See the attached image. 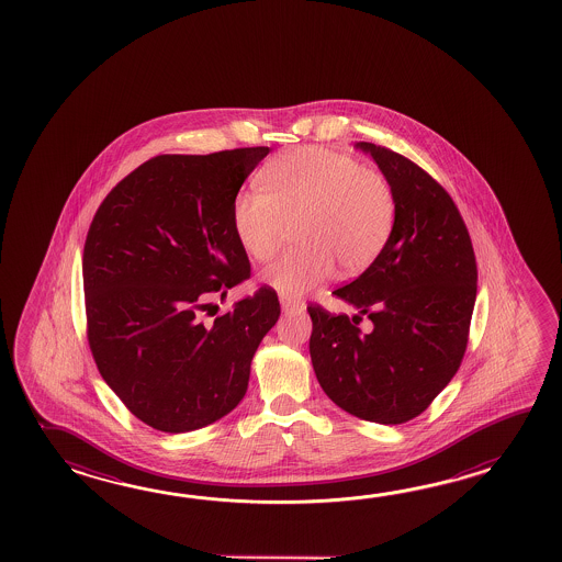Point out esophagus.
Here are the masks:
<instances>
[{"mask_svg":"<svg viewBox=\"0 0 562 562\" xmlns=\"http://www.w3.org/2000/svg\"><path fill=\"white\" fill-rule=\"evenodd\" d=\"M279 303H281V310L283 311L303 310L305 307V303L301 299L289 297V295H281Z\"/></svg>","mask_w":562,"mask_h":562,"instance_id":"esophagus-1","label":"esophagus"}]
</instances>
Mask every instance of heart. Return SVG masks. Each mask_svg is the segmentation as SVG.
<instances>
[{"instance_id": "b5f03b06", "label": "heart", "mask_w": 562, "mask_h": 562, "mask_svg": "<svg viewBox=\"0 0 562 562\" xmlns=\"http://www.w3.org/2000/svg\"><path fill=\"white\" fill-rule=\"evenodd\" d=\"M261 189L235 196L233 228L255 261H269L297 223L301 243L263 271L283 295H301L334 273L353 277L378 261L392 239L397 199L375 168L323 146H301L276 156L259 172Z\"/></svg>"}]
</instances>
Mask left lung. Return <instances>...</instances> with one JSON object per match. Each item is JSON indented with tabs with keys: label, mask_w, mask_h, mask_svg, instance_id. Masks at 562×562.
<instances>
[{
	"label": "left lung",
	"mask_w": 562,
	"mask_h": 562,
	"mask_svg": "<svg viewBox=\"0 0 562 562\" xmlns=\"http://www.w3.org/2000/svg\"><path fill=\"white\" fill-rule=\"evenodd\" d=\"M397 199L392 239L378 261L334 295L358 313L311 303L310 353L323 392L368 422L404 424L454 378L476 301V257L467 223L438 180L406 156L358 143ZM372 322L363 335L358 323Z\"/></svg>",
	"instance_id": "obj_1"
}]
</instances>
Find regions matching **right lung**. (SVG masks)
<instances>
[{"label": "right lung", "instance_id": "obj_1", "mask_svg": "<svg viewBox=\"0 0 562 562\" xmlns=\"http://www.w3.org/2000/svg\"><path fill=\"white\" fill-rule=\"evenodd\" d=\"M267 146L160 155L108 192L86 237V334L110 390L155 430H199L235 409L279 319L261 285L204 323L213 295L251 277L233 228L240 184Z\"/></svg>", "mask_w": 562, "mask_h": 562}]
</instances>
